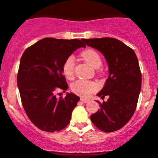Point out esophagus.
<instances>
[{"mask_svg": "<svg viewBox=\"0 0 158 158\" xmlns=\"http://www.w3.org/2000/svg\"><path fill=\"white\" fill-rule=\"evenodd\" d=\"M80 100L82 101V102H85V103H87V102H89V99H85V98H81Z\"/></svg>", "mask_w": 158, "mask_h": 158, "instance_id": "esophagus-1", "label": "esophagus"}]
</instances>
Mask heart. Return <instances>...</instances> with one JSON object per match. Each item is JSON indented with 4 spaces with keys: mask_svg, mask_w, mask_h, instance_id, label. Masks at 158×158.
I'll list each match as a JSON object with an SVG mask.
<instances>
[{
    "mask_svg": "<svg viewBox=\"0 0 158 158\" xmlns=\"http://www.w3.org/2000/svg\"><path fill=\"white\" fill-rule=\"evenodd\" d=\"M81 57L91 65L93 69H99L102 65V59L97 52L93 49H86L81 53ZM74 58L69 56L67 58L62 65V73L68 79H72L74 76ZM72 91L81 96H88L93 92L96 91L97 85L92 81L77 80L71 85Z\"/></svg>",
    "mask_w": 158,
    "mask_h": 158,
    "instance_id": "1",
    "label": "heart"
}]
</instances>
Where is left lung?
<instances>
[{
    "mask_svg": "<svg viewBox=\"0 0 158 158\" xmlns=\"http://www.w3.org/2000/svg\"><path fill=\"white\" fill-rule=\"evenodd\" d=\"M85 45L100 52L109 67V76L98 96L103 99L100 109L90 116L93 124L104 132L121 129L135 112L141 89V73L132 48L113 38L82 39Z\"/></svg>",
    "mask_w": 158,
    "mask_h": 158,
    "instance_id": "8db88e82",
    "label": "left lung"
}]
</instances>
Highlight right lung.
I'll return each mask as SVG.
<instances>
[{
    "mask_svg": "<svg viewBox=\"0 0 158 158\" xmlns=\"http://www.w3.org/2000/svg\"><path fill=\"white\" fill-rule=\"evenodd\" d=\"M81 47L85 48V45L78 39L46 38L23 53L17 78L18 87L24 111L38 129L55 132L69 123L79 97L67 93L65 98H58L55 93L58 89L65 93L69 88L62 65Z\"/></svg>",
    "mask_w": 158,
    "mask_h": 158,
    "instance_id": "obj_1",
    "label": "right lung"
}]
</instances>
